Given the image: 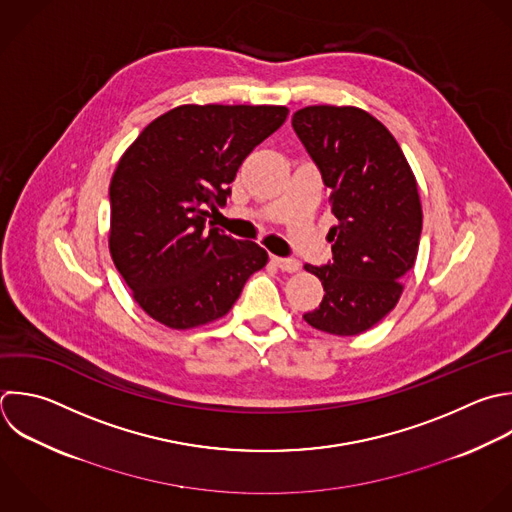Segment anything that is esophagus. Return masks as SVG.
Masks as SVG:
<instances>
[{
    "instance_id": "1",
    "label": "esophagus",
    "mask_w": 512,
    "mask_h": 512,
    "mask_svg": "<svg viewBox=\"0 0 512 512\" xmlns=\"http://www.w3.org/2000/svg\"><path fill=\"white\" fill-rule=\"evenodd\" d=\"M272 262L282 270V272H298L300 270V262L294 258H280V256H272Z\"/></svg>"
}]
</instances>
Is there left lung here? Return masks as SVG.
I'll list each match as a JSON object with an SVG mask.
<instances>
[{
  "label": "left lung",
  "instance_id": "left-lung-1",
  "mask_svg": "<svg viewBox=\"0 0 512 512\" xmlns=\"http://www.w3.org/2000/svg\"><path fill=\"white\" fill-rule=\"evenodd\" d=\"M292 128L330 190L336 224L332 260L306 264L324 286L304 320L322 332L354 336L380 322L400 300L414 266L422 206L416 178L394 136L354 106H308Z\"/></svg>",
  "mask_w": 512,
  "mask_h": 512
}]
</instances>
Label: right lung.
Listing matches in <instances>:
<instances>
[{
	"instance_id": "obj_1",
	"label": "right lung",
	"mask_w": 512,
	"mask_h": 512,
	"mask_svg": "<svg viewBox=\"0 0 512 512\" xmlns=\"http://www.w3.org/2000/svg\"><path fill=\"white\" fill-rule=\"evenodd\" d=\"M284 106H178L148 124L110 182V254L140 308L174 330L230 312L268 254L210 224Z\"/></svg>"
}]
</instances>
